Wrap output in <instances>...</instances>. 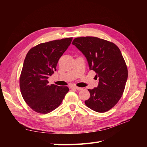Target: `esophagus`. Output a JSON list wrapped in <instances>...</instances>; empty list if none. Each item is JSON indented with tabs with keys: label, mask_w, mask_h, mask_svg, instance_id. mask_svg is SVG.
<instances>
[{
	"label": "esophagus",
	"mask_w": 147,
	"mask_h": 147,
	"mask_svg": "<svg viewBox=\"0 0 147 147\" xmlns=\"http://www.w3.org/2000/svg\"><path fill=\"white\" fill-rule=\"evenodd\" d=\"M73 88H74V89H76V90H82L83 88H80V87H78V86H74L73 87Z\"/></svg>",
	"instance_id": "34e87169"
}]
</instances>
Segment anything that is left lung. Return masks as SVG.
<instances>
[{"label":"left lung","instance_id":"1","mask_svg":"<svg viewBox=\"0 0 147 147\" xmlns=\"http://www.w3.org/2000/svg\"><path fill=\"white\" fill-rule=\"evenodd\" d=\"M72 44L85 55L90 69L99 78L96 88L88 90L87 107L105 112L116 105L121 98L127 79V68L120 49L114 43L94 36L74 38Z\"/></svg>","mask_w":147,"mask_h":147}]
</instances>
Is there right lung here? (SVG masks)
<instances>
[{
    "mask_svg": "<svg viewBox=\"0 0 147 147\" xmlns=\"http://www.w3.org/2000/svg\"><path fill=\"white\" fill-rule=\"evenodd\" d=\"M73 38L42 43L31 49L24 59L20 78L22 96L36 112L46 114L61 105L67 86L49 85L47 79L56 71L59 59Z\"/></svg>",
    "mask_w": 147,
    "mask_h": 147,
    "instance_id": "obj_1",
    "label": "right lung"
}]
</instances>
